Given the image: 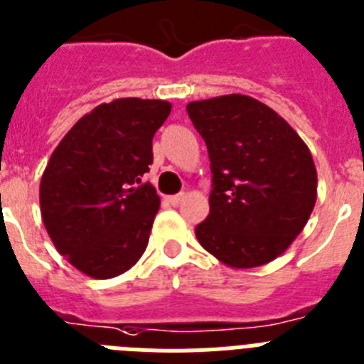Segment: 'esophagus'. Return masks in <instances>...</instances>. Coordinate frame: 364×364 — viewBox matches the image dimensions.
<instances>
[{
  "label": "esophagus",
  "mask_w": 364,
  "mask_h": 364,
  "mask_svg": "<svg viewBox=\"0 0 364 364\" xmlns=\"http://www.w3.org/2000/svg\"><path fill=\"white\" fill-rule=\"evenodd\" d=\"M183 198H185V196L183 194H176V196H168V198H166V201H168L170 205H179L183 201Z\"/></svg>",
  "instance_id": "34e87169"
}]
</instances>
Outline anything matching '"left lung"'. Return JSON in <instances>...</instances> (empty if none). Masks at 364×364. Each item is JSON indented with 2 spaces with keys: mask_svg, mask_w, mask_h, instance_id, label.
Listing matches in <instances>:
<instances>
[{
  "mask_svg": "<svg viewBox=\"0 0 364 364\" xmlns=\"http://www.w3.org/2000/svg\"><path fill=\"white\" fill-rule=\"evenodd\" d=\"M186 112L213 170L210 213L196 238L235 269L269 264L302 232L317 201L311 151L274 109L247 95L194 100Z\"/></svg>",
  "mask_w": 364,
  "mask_h": 364,
  "instance_id": "8db88e82",
  "label": "left lung"
}]
</instances>
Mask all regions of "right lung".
I'll return each instance as SVG.
<instances>
[{"label":"right lung","instance_id":"right-lung-1","mask_svg":"<svg viewBox=\"0 0 364 364\" xmlns=\"http://www.w3.org/2000/svg\"><path fill=\"white\" fill-rule=\"evenodd\" d=\"M172 104L115 99L78 119L55 148L40 181V210L56 251L91 278H113L143 257L159 196L141 185L151 139Z\"/></svg>","mask_w":364,"mask_h":364}]
</instances>
